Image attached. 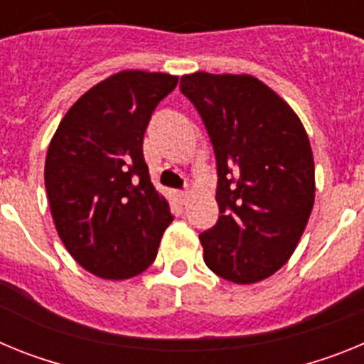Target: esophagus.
Segmentation results:
<instances>
[{"mask_svg": "<svg viewBox=\"0 0 364 364\" xmlns=\"http://www.w3.org/2000/svg\"><path fill=\"white\" fill-rule=\"evenodd\" d=\"M175 197L180 204H184V202L188 200V191H175Z\"/></svg>", "mask_w": 364, "mask_h": 364, "instance_id": "obj_1", "label": "esophagus"}]
</instances>
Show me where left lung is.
I'll use <instances>...</instances> for the list:
<instances>
[{
	"instance_id": "left-lung-1",
	"label": "left lung",
	"mask_w": 364,
	"mask_h": 364,
	"mask_svg": "<svg viewBox=\"0 0 364 364\" xmlns=\"http://www.w3.org/2000/svg\"><path fill=\"white\" fill-rule=\"evenodd\" d=\"M213 144L218 220L200 233L218 277L253 284L295 252L315 200L310 140L294 109L250 74L180 78Z\"/></svg>"
}]
</instances>
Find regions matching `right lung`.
<instances>
[{
  "mask_svg": "<svg viewBox=\"0 0 364 364\" xmlns=\"http://www.w3.org/2000/svg\"><path fill=\"white\" fill-rule=\"evenodd\" d=\"M178 76L122 70L67 111L45 159V189L67 252L92 275L124 281L153 264L173 215L144 160V133Z\"/></svg>",
  "mask_w": 364,
  "mask_h": 364,
  "instance_id": "add662e5",
  "label": "right lung"
}]
</instances>
